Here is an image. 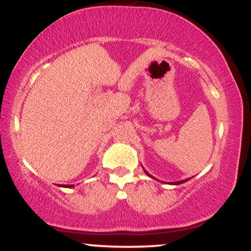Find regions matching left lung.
<instances>
[{"instance_id":"1","label":"left lung","mask_w":251,"mask_h":251,"mask_svg":"<svg viewBox=\"0 0 251 251\" xmlns=\"http://www.w3.org/2000/svg\"><path fill=\"white\" fill-rule=\"evenodd\" d=\"M144 171H145V170H144ZM145 174H146V175H148V176H149V177H152V176H151V175H150L148 171H145ZM152 178H154V177H152ZM186 180H189V179H185V180H179V181H175V183H172V184H175V185H178V184H183V183H185V181H186Z\"/></svg>"}]
</instances>
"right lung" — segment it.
I'll list each match as a JSON object with an SVG mask.
<instances>
[{"label": "right lung", "mask_w": 251, "mask_h": 251, "mask_svg": "<svg viewBox=\"0 0 251 251\" xmlns=\"http://www.w3.org/2000/svg\"><path fill=\"white\" fill-rule=\"evenodd\" d=\"M63 188H73V185H62Z\"/></svg>", "instance_id": "1"}]
</instances>
